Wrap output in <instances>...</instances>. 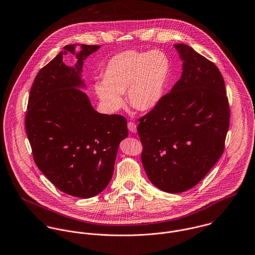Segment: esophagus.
Returning a JSON list of instances; mask_svg holds the SVG:
<instances>
[{"label":"esophagus","instance_id":"1","mask_svg":"<svg viewBox=\"0 0 255 255\" xmlns=\"http://www.w3.org/2000/svg\"><path fill=\"white\" fill-rule=\"evenodd\" d=\"M128 128L129 129V131L131 132H136V124L133 122H128Z\"/></svg>","mask_w":255,"mask_h":255}]
</instances>
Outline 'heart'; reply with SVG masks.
<instances>
[{
  "mask_svg": "<svg viewBox=\"0 0 255 255\" xmlns=\"http://www.w3.org/2000/svg\"><path fill=\"white\" fill-rule=\"evenodd\" d=\"M171 62L160 49L148 52L134 49L114 55L103 71V80L94 83V92L108 112H116L128 103L139 111L154 109L162 99L169 83Z\"/></svg>",
  "mask_w": 255,
  "mask_h": 255,
  "instance_id": "1",
  "label": "heart"
}]
</instances>
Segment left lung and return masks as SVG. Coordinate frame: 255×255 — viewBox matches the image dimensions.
Wrapping results in <instances>:
<instances>
[{
  "instance_id": "8db88e82",
  "label": "left lung",
  "mask_w": 255,
  "mask_h": 255,
  "mask_svg": "<svg viewBox=\"0 0 255 255\" xmlns=\"http://www.w3.org/2000/svg\"><path fill=\"white\" fill-rule=\"evenodd\" d=\"M181 78L138 119L141 161L150 181L167 193L197 185L222 156L230 125L224 79L191 46L176 44Z\"/></svg>"
}]
</instances>
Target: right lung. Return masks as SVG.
Segmentation results:
<instances>
[{
  "label": "right lung",
  "mask_w": 255,
  "mask_h": 255,
  "mask_svg": "<svg viewBox=\"0 0 255 255\" xmlns=\"http://www.w3.org/2000/svg\"><path fill=\"white\" fill-rule=\"evenodd\" d=\"M100 46L82 45L75 68L62 54L65 46L39 71L27 105L25 128L38 168L60 191L92 198L109 184L120 142L128 134L122 115L100 114L79 88L83 62Z\"/></svg>",
  "instance_id": "add662e5"
}]
</instances>
